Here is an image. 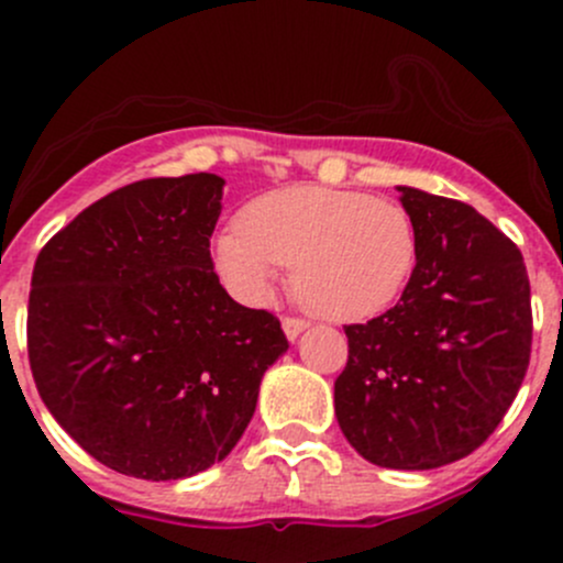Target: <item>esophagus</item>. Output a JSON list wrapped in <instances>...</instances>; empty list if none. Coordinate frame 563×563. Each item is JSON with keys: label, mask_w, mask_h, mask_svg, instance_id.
I'll list each match as a JSON object with an SVG mask.
<instances>
[{"label": "esophagus", "mask_w": 563, "mask_h": 563, "mask_svg": "<svg viewBox=\"0 0 563 563\" xmlns=\"http://www.w3.org/2000/svg\"><path fill=\"white\" fill-rule=\"evenodd\" d=\"M305 329H308V321H305V318H297V316L283 318V332H286L288 340H297Z\"/></svg>", "instance_id": "1"}]
</instances>
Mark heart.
<instances>
[{
    "label": "heart",
    "instance_id": "1",
    "mask_svg": "<svg viewBox=\"0 0 563 563\" xmlns=\"http://www.w3.org/2000/svg\"><path fill=\"white\" fill-rule=\"evenodd\" d=\"M417 225L400 203L367 192L294 185L253 198L214 240V266L250 305L275 294L291 266L294 297L327 321L382 316L417 269Z\"/></svg>",
    "mask_w": 563,
    "mask_h": 563
}]
</instances>
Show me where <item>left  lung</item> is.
Listing matches in <instances>:
<instances>
[{"instance_id":"obj_1","label":"left lung","mask_w":563,"mask_h":563,"mask_svg":"<svg viewBox=\"0 0 563 563\" xmlns=\"http://www.w3.org/2000/svg\"><path fill=\"white\" fill-rule=\"evenodd\" d=\"M419 258L400 302L345 327L334 413L382 468L424 471L471 455L512 406L531 356L523 255L474 207L397 187Z\"/></svg>"}]
</instances>
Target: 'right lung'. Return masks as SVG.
I'll list each match as a JSON object with an SVG mask.
<instances>
[{"mask_svg":"<svg viewBox=\"0 0 563 563\" xmlns=\"http://www.w3.org/2000/svg\"><path fill=\"white\" fill-rule=\"evenodd\" d=\"M218 174L108 192L40 250L26 345L45 408L119 474L166 482L220 463L288 340L229 297L209 236Z\"/></svg>","mask_w":563,"mask_h":563,"instance_id":"1","label":"right lung"}]
</instances>
